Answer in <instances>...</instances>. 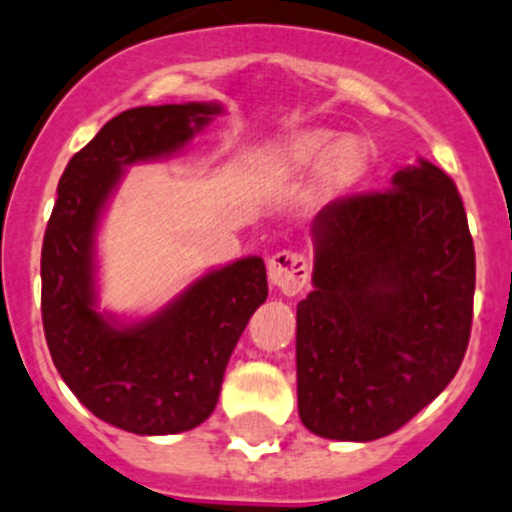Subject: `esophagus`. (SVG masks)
<instances>
[{"label": "esophagus", "mask_w": 512, "mask_h": 512, "mask_svg": "<svg viewBox=\"0 0 512 512\" xmlns=\"http://www.w3.org/2000/svg\"><path fill=\"white\" fill-rule=\"evenodd\" d=\"M268 278L273 286L286 295H298L308 286V258L298 251H278L268 258Z\"/></svg>", "instance_id": "34e87169"}]
</instances>
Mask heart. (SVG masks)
<instances>
[{"label":"heart","mask_w":512,"mask_h":512,"mask_svg":"<svg viewBox=\"0 0 512 512\" xmlns=\"http://www.w3.org/2000/svg\"><path fill=\"white\" fill-rule=\"evenodd\" d=\"M367 162H370V150L365 142L342 138L340 133L323 128L295 133L261 155V167L271 175L298 177L320 170L318 184L323 194L352 187L365 175Z\"/></svg>","instance_id":"1"}]
</instances>
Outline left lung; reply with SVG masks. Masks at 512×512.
I'll use <instances>...</instances> for the list:
<instances>
[{
  "instance_id": "obj_1",
  "label": "left lung",
  "mask_w": 512,
  "mask_h": 512,
  "mask_svg": "<svg viewBox=\"0 0 512 512\" xmlns=\"http://www.w3.org/2000/svg\"><path fill=\"white\" fill-rule=\"evenodd\" d=\"M315 291L298 303V414L323 439L374 441L434 402L466 355L476 251L453 179L431 162L313 221Z\"/></svg>"
}]
</instances>
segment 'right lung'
<instances>
[{
	"label": "right lung",
	"instance_id": "1",
	"mask_svg": "<svg viewBox=\"0 0 512 512\" xmlns=\"http://www.w3.org/2000/svg\"><path fill=\"white\" fill-rule=\"evenodd\" d=\"M219 113L217 103L125 110L59 179L41 249L46 345L78 402L130 434H179L214 412L226 362L268 295L263 258L249 256L209 271L140 323L115 325L96 310L93 244L123 170L182 150Z\"/></svg>",
	"mask_w": 512,
	"mask_h": 512
}]
</instances>
